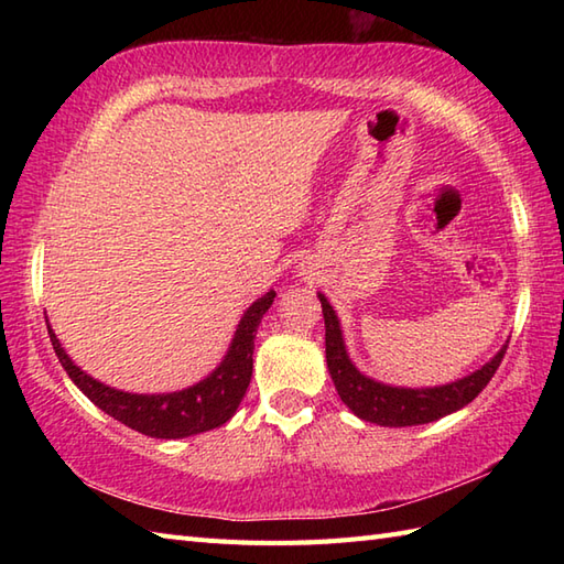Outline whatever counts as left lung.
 <instances>
[{
	"mask_svg": "<svg viewBox=\"0 0 564 564\" xmlns=\"http://www.w3.org/2000/svg\"><path fill=\"white\" fill-rule=\"evenodd\" d=\"M322 315H325V346H327V368L329 376L337 386L341 402L349 410L380 426H414L429 424L436 419L446 416L455 410H460L467 402H473L480 394L487 382L492 380L501 358L507 354V346L501 349L492 361L485 364L473 376H467L458 382L443 388H426V390H410V388H390L382 382L370 380L356 370L344 349L339 319L334 315L327 297L319 293Z\"/></svg>",
	"mask_w": 564,
	"mask_h": 564,
	"instance_id": "1",
	"label": "left lung"
}]
</instances>
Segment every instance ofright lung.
Returning a JSON list of instances; mask_svg holds the SVG:
<instances>
[{
	"mask_svg": "<svg viewBox=\"0 0 564 564\" xmlns=\"http://www.w3.org/2000/svg\"><path fill=\"white\" fill-rule=\"evenodd\" d=\"M273 297L275 293L271 291L247 310L225 361L206 380L188 390L170 394H130L101 386L99 380H94L69 361L51 327H47V334H51L55 356L67 370V376L99 410L145 436L184 438L225 424L242 402L251 380V366H254L251 356H254L257 327L271 307Z\"/></svg>",
	"mask_w": 564,
	"mask_h": 564,
	"instance_id": "obj_1",
	"label": "right lung"
}]
</instances>
